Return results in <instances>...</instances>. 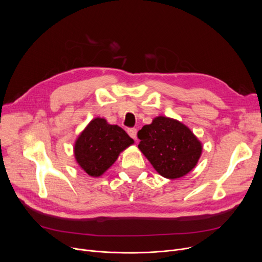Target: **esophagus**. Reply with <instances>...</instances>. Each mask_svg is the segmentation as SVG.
<instances>
[{
	"mask_svg": "<svg viewBox=\"0 0 262 262\" xmlns=\"http://www.w3.org/2000/svg\"><path fill=\"white\" fill-rule=\"evenodd\" d=\"M127 133H128V135L132 137L133 139H137V129L136 128H129L128 130H127Z\"/></svg>",
	"mask_w": 262,
	"mask_h": 262,
	"instance_id": "34e87169",
	"label": "esophagus"
}]
</instances>
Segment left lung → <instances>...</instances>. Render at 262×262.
Listing matches in <instances>:
<instances>
[{
	"mask_svg": "<svg viewBox=\"0 0 262 262\" xmlns=\"http://www.w3.org/2000/svg\"><path fill=\"white\" fill-rule=\"evenodd\" d=\"M139 149L163 177L175 180L193 169L202 143L186 125L168 117H156L138 132Z\"/></svg>",
	"mask_w": 262,
	"mask_h": 262,
	"instance_id": "obj_1",
	"label": "left lung"
}]
</instances>
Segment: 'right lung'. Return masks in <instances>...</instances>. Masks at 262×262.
Here are the masks:
<instances>
[{"mask_svg": "<svg viewBox=\"0 0 262 262\" xmlns=\"http://www.w3.org/2000/svg\"><path fill=\"white\" fill-rule=\"evenodd\" d=\"M133 143L134 140L120 126L108 124L103 118H95L75 141V160L88 175L99 177Z\"/></svg>", "mask_w": 262, "mask_h": 262, "instance_id": "1", "label": "right lung"}]
</instances>
